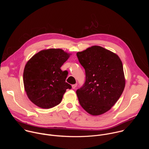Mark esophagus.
Here are the masks:
<instances>
[{
	"label": "esophagus",
	"instance_id": "1",
	"mask_svg": "<svg viewBox=\"0 0 149 149\" xmlns=\"http://www.w3.org/2000/svg\"><path fill=\"white\" fill-rule=\"evenodd\" d=\"M77 86V84H73L72 85V89H75L76 88V87Z\"/></svg>",
	"mask_w": 149,
	"mask_h": 149
}]
</instances>
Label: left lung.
I'll return each mask as SVG.
<instances>
[{
  "label": "left lung",
  "mask_w": 149,
  "mask_h": 149,
  "mask_svg": "<svg viewBox=\"0 0 149 149\" xmlns=\"http://www.w3.org/2000/svg\"><path fill=\"white\" fill-rule=\"evenodd\" d=\"M86 71V81L76 91L81 107L98 116L111 109L125 87L123 63L119 56L100 46L77 53Z\"/></svg>",
  "instance_id": "1"
}]
</instances>
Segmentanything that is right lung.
Masks as SVG:
<instances>
[{"label":"right lung","mask_w":149,"mask_h":149,"mask_svg":"<svg viewBox=\"0 0 149 149\" xmlns=\"http://www.w3.org/2000/svg\"><path fill=\"white\" fill-rule=\"evenodd\" d=\"M70 56L61 49H49L36 54L26 63L23 75L25 90L38 107H55L66 90L72 88L65 82L68 74L60 69Z\"/></svg>","instance_id":"add662e5"}]
</instances>
